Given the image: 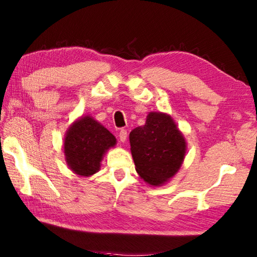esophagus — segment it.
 <instances>
[{
	"instance_id": "esophagus-1",
	"label": "esophagus",
	"mask_w": 257,
	"mask_h": 257,
	"mask_svg": "<svg viewBox=\"0 0 257 257\" xmlns=\"http://www.w3.org/2000/svg\"><path fill=\"white\" fill-rule=\"evenodd\" d=\"M119 139L120 142H125V139H127V130L125 129H121L119 132Z\"/></svg>"
}]
</instances>
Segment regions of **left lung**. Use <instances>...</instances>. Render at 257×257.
Listing matches in <instances>:
<instances>
[{"mask_svg":"<svg viewBox=\"0 0 257 257\" xmlns=\"http://www.w3.org/2000/svg\"><path fill=\"white\" fill-rule=\"evenodd\" d=\"M129 141L136 171L151 185L174 176L184 160V138L165 113H149L146 123L132 130Z\"/></svg>","mask_w":257,"mask_h":257,"instance_id":"left-lung-1","label":"left lung"}]
</instances>
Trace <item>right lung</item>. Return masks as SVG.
<instances>
[{"mask_svg": "<svg viewBox=\"0 0 257 257\" xmlns=\"http://www.w3.org/2000/svg\"><path fill=\"white\" fill-rule=\"evenodd\" d=\"M114 145L113 135L87 115L68 129L64 153L73 172L77 175L90 176L99 171L104 152Z\"/></svg>", "mask_w": 257, "mask_h": 257, "instance_id": "1", "label": "right lung"}]
</instances>
